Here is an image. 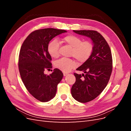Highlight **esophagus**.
Returning a JSON list of instances; mask_svg holds the SVG:
<instances>
[{
  "label": "esophagus",
  "mask_w": 131,
  "mask_h": 131,
  "mask_svg": "<svg viewBox=\"0 0 131 131\" xmlns=\"http://www.w3.org/2000/svg\"><path fill=\"white\" fill-rule=\"evenodd\" d=\"M68 74V73H66V72H63V75H64V77L66 76V75H67Z\"/></svg>",
  "instance_id": "obj_1"
}]
</instances>
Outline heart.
<instances>
[{
  "label": "heart",
  "instance_id": "b5f03b06",
  "mask_svg": "<svg viewBox=\"0 0 131 131\" xmlns=\"http://www.w3.org/2000/svg\"><path fill=\"white\" fill-rule=\"evenodd\" d=\"M62 41L72 47L71 54L80 63L86 62L93 51L92 43L89 41H82L81 39L74 35H68L62 38ZM59 44L56 39L51 41L47 45V50L50 56L54 58L59 57ZM55 67L63 72H68L76 67L77 63L71 59L61 58L54 63Z\"/></svg>",
  "mask_w": 131,
  "mask_h": 131
}]
</instances>
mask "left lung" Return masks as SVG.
<instances>
[{
    "label": "left lung",
    "mask_w": 131,
    "mask_h": 131,
    "mask_svg": "<svg viewBox=\"0 0 131 131\" xmlns=\"http://www.w3.org/2000/svg\"><path fill=\"white\" fill-rule=\"evenodd\" d=\"M90 38L93 49L90 58L77 69L85 74L74 73L76 81L71 89L75 100L86 103L92 101L105 88L112 72V56L105 39L95 30H73Z\"/></svg>",
    "instance_id": "1"
}]
</instances>
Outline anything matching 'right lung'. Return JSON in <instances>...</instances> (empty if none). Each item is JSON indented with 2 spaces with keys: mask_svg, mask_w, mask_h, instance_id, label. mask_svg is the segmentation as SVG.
<instances>
[{
  "mask_svg": "<svg viewBox=\"0 0 131 131\" xmlns=\"http://www.w3.org/2000/svg\"><path fill=\"white\" fill-rule=\"evenodd\" d=\"M65 30L45 28L31 33L22 43L19 52L18 68L22 80L28 92L37 100L49 102L56 95L57 85L63 74L54 69L49 75L44 74L45 69L52 68L51 57L47 50L52 39Z\"/></svg>",
  "mask_w": 131,
  "mask_h": 131,
  "instance_id": "add662e5",
  "label": "right lung"
}]
</instances>
